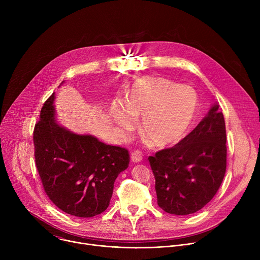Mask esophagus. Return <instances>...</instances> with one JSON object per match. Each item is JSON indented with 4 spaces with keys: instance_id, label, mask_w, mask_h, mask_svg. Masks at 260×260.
<instances>
[{
    "instance_id": "34e87169",
    "label": "esophagus",
    "mask_w": 260,
    "mask_h": 260,
    "mask_svg": "<svg viewBox=\"0 0 260 260\" xmlns=\"http://www.w3.org/2000/svg\"><path fill=\"white\" fill-rule=\"evenodd\" d=\"M143 158V155H142V152L141 151H134L132 154H131V159L133 162H140Z\"/></svg>"
}]
</instances>
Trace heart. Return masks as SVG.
Instances as JSON below:
<instances>
[{
  "label": "heart",
  "mask_w": 260,
  "mask_h": 260,
  "mask_svg": "<svg viewBox=\"0 0 260 260\" xmlns=\"http://www.w3.org/2000/svg\"><path fill=\"white\" fill-rule=\"evenodd\" d=\"M197 92L165 78L137 79L127 102L114 101L111 117L120 132H132L142 118L140 132L150 147L167 149L178 144L190 128L198 111Z\"/></svg>",
  "instance_id": "b5f03b06"
}]
</instances>
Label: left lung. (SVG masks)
Listing matches in <instances>:
<instances>
[{
    "label": "left lung",
    "mask_w": 260,
    "mask_h": 260,
    "mask_svg": "<svg viewBox=\"0 0 260 260\" xmlns=\"http://www.w3.org/2000/svg\"><path fill=\"white\" fill-rule=\"evenodd\" d=\"M225 143L224 117L214 103L190 134L149 156L157 204L164 211L189 215L214 198L226 170Z\"/></svg>",
    "instance_id": "obj_1"
}]
</instances>
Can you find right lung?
Returning <instances> with one entry per match:
<instances>
[{
	"mask_svg": "<svg viewBox=\"0 0 260 260\" xmlns=\"http://www.w3.org/2000/svg\"><path fill=\"white\" fill-rule=\"evenodd\" d=\"M54 101L55 92L45 102L35 126L37 170L57 208L76 217H93L109 207L114 182L128 167V151L59 124Z\"/></svg>",
	"mask_w": 260,
	"mask_h": 260,
	"instance_id": "right-lung-1",
	"label": "right lung"
}]
</instances>
